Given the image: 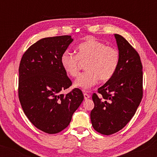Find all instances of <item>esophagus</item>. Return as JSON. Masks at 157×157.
Segmentation results:
<instances>
[{"mask_svg":"<svg viewBox=\"0 0 157 157\" xmlns=\"http://www.w3.org/2000/svg\"><path fill=\"white\" fill-rule=\"evenodd\" d=\"M83 95H84V99H85V100H88V99L90 98V95L88 94L87 93H84Z\"/></svg>","mask_w":157,"mask_h":157,"instance_id":"obj_1","label":"esophagus"}]
</instances>
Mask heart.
<instances>
[{
	"label": "heart",
	"instance_id": "obj_1",
	"mask_svg": "<svg viewBox=\"0 0 157 157\" xmlns=\"http://www.w3.org/2000/svg\"><path fill=\"white\" fill-rule=\"evenodd\" d=\"M77 55L65 51L60 57V63L68 76L76 77L81 63L86 71L80 74L74 82V86L88 90L95 86L99 80L106 82L113 77L120 63V54L117 48L106 46L94 38H89L76 48Z\"/></svg>",
	"mask_w": 157,
	"mask_h": 157
}]
</instances>
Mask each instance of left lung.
Masks as SVG:
<instances>
[{
	"instance_id": "8db88e82",
	"label": "left lung",
	"mask_w": 157,
	"mask_h": 157,
	"mask_svg": "<svg viewBox=\"0 0 157 157\" xmlns=\"http://www.w3.org/2000/svg\"><path fill=\"white\" fill-rule=\"evenodd\" d=\"M120 63L111 79L94 94L91 111L94 128L111 135L123 128L136 113L142 98V66L137 52L123 37L114 34Z\"/></svg>"
}]
</instances>
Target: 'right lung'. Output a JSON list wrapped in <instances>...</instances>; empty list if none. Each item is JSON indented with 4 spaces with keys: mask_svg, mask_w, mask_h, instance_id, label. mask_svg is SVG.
Wrapping results in <instances>:
<instances>
[{
    "mask_svg": "<svg viewBox=\"0 0 157 157\" xmlns=\"http://www.w3.org/2000/svg\"><path fill=\"white\" fill-rule=\"evenodd\" d=\"M73 40L69 35L40 40L23 54L20 63L18 96L22 109L29 121L47 134L66 128L84 99L79 89L67 94L60 93L71 85L60 57Z\"/></svg>",
    "mask_w": 157,
    "mask_h": 157,
    "instance_id": "1",
    "label": "right lung"
}]
</instances>
